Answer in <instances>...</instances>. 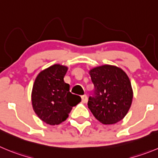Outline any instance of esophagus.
Listing matches in <instances>:
<instances>
[{"label":"esophagus","mask_w":158,"mask_h":158,"mask_svg":"<svg viewBox=\"0 0 158 158\" xmlns=\"http://www.w3.org/2000/svg\"><path fill=\"white\" fill-rule=\"evenodd\" d=\"M87 101H88L87 96H86V95L82 96V103H84V104H85V103L87 102Z\"/></svg>","instance_id":"1"}]
</instances>
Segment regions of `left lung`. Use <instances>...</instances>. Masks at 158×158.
<instances>
[{
  "mask_svg": "<svg viewBox=\"0 0 158 158\" xmlns=\"http://www.w3.org/2000/svg\"><path fill=\"white\" fill-rule=\"evenodd\" d=\"M94 85L88 107L101 123L118 122L129 111L133 97L132 85L126 73L118 67L104 64L89 71Z\"/></svg>",
  "mask_w": 158,
  "mask_h": 158,
  "instance_id": "obj_1",
  "label": "left lung"
}]
</instances>
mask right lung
Masks as SVG:
<instances>
[{"instance_id": "1", "label": "right lung", "mask_w": 158, "mask_h": 158, "mask_svg": "<svg viewBox=\"0 0 158 158\" xmlns=\"http://www.w3.org/2000/svg\"><path fill=\"white\" fill-rule=\"evenodd\" d=\"M66 66L54 64L39 73L32 90V104L36 115L45 123L55 126L65 121L72 107L81 101L69 91L64 77Z\"/></svg>"}]
</instances>
